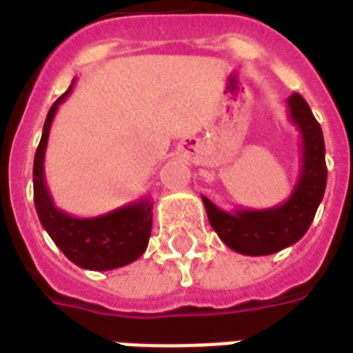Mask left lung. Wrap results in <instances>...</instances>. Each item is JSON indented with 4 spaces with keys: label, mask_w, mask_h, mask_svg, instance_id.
Returning a JSON list of instances; mask_svg holds the SVG:
<instances>
[{
    "label": "left lung",
    "mask_w": 353,
    "mask_h": 353,
    "mask_svg": "<svg viewBox=\"0 0 353 353\" xmlns=\"http://www.w3.org/2000/svg\"><path fill=\"white\" fill-rule=\"evenodd\" d=\"M289 119L301 132V174L285 202L266 210L225 212L202 196L208 219L217 236L242 255H270L293 245L304 236L327 185L325 143L321 126L301 94L288 98Z\"/></svg>",
    "instance_id": "8db88e82"
}]
</instances>
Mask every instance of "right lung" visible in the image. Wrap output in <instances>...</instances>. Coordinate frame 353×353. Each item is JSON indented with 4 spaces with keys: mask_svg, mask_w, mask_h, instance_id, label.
<instances>
[{
    "mask_svg": "<svg viewBox=\"0 0 353 353\" xmlns=\"http://www.w3.org/2000/svg\"><path fill=\"white\" fill-rule=\"evenodd\" d=\"M68 88L45 119L41 141L34 159V202L43 229L68 259L87 270H113L143 255L151 236L153 202L141 199L96 217H73L54 206L45 183V151L58 105L72 92Z\"/></svg>",
    "mask_w": 353,
    "mask_h": 353,
    "instance_id": "right-lung-1",
    "label": "right lung"
}]
</instances>
